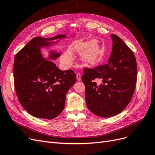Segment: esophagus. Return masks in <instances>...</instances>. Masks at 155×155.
<instances>
[{"mask_svg":"<svg viewBox=\"0 0 155 155\" xmlns=\"http://www.w3.org/2000/svg\"><path fill=\"white\" fill-rule=\"evenodd\" d=\"M76 78L78 81H81V76L80 74H76Z\"/></svg>","mask_w":155,"mask_h":155,"instance_id":"1","label":"esophagus"}]
</instances>
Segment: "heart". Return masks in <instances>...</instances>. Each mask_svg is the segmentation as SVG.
<instances>
[{
	"label": "heart",
	"instance_id": "heart-1",
	"mask_svg": "<svg viewBox=\"0 0 155 155\" xmlns=\"http://www.w3.org/2000/svg\"><path fill=\"white\" fill-rule=\"evenodd\" d=\"M72 50L81 52L80 58L82 61L87 64H96L100 58L101 46L97 41H81L74 43ZM73 60V55L70 50L65 51L61 57V62L64 65H68Z\"/></svg>",
	"mask_w": 155,
	"mask_h": 155
}]
</instances>
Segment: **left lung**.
<instances>
[{
	"instance_id": "8db88e82",
	"label": "left lung",
	"mask_w": 155,
	"mask_h": 155,
	"mask_svg": "<svg viewBox=\"0 0 155 155\" xmlns=\"http://www.w3.org/2000/svg\"><path fill=\"white\" fill-rule=\"evenodd\" d=\"M112 50L109 62L93 68H84L86 104L96 116L108 118L123 111L132 99L137 79L134 53L118 36L111 34ZM102 82L97 85L95 80Z\"/></svg>"
}]
</instances>
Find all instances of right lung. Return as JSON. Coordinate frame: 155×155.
Listing matches in <instances>:
<instances>
[{
  "label": "right lung",
  "mask_w": 155,
  "mask_h": 155,
  "mask_svg": "<svg viewBox=\"0 0 155 155\" xmlns=\"http://www.w3.org/2000/svg\"><path fill=\"white\" fill-rule=\"evenodd\" d=\"M64 37H36L18 51L14 59V86L18 100L36 118L51 120L59 116L64 109L67 92L76 82L73 70H59L41 53V48L55 43L51 41ZM59 55L51 51L48 59H55Z\"/></svg>",
  "instance_id": "right-lung-1"
}]
</instances>
